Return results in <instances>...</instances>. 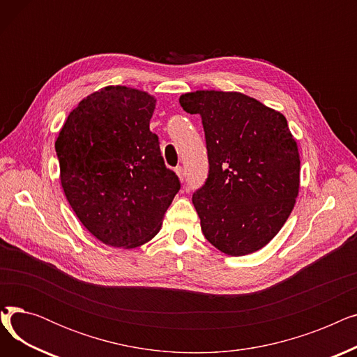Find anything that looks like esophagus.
<instances>
[{"label": "esophagus", "mask_w": 357, "mask_h": 357, "mask_svg": "<svg viewBox=\"0 0 357 357\" xmlns=\"http://www.w3.org/2000/svg\"><path fill=\"white\" fill-rule=\"evenodd\" d=\"M175 172H176V175L179 176V179H181V181H183V179H185V171H183V167H182V166H178V167L175 169Z\"/></svg>", "instance_id": "34e87169"}]
</instances>
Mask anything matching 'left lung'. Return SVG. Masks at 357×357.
Returning <instances> with one entry per match:
<instances>
[{"label": "left lung", "instance_id": "obj_1", "mask_svg": "<svg viewBox=\"0 0 357 357\" xmlns=\"http://www.w3.org/2000/svg\"><path fill=\"white\" fill-rule=\"evenodd\" d=\"M181 107L199 114L208 178L192 195L201 230L230 256L257 252L288 220L299 190V153L287 119L240 92L182 93Z\"/></svg>", "mask_w": 357, "mask_h": 357}]
</instances>
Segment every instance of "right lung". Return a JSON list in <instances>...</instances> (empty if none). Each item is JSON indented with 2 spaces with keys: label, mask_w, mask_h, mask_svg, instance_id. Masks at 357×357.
Segmentation results:
<instances>
[{
  "label": "right lung",
  "mask_w": 357,
  "mask_h": 357,
  "mask_svg": "<svg viewBox=\"0 0 357 357\" xmlns=\"http://www.w3.org/2000/svg\"><path fill=\"white\" fill-rule=\"evenodd\" d=\"M156 100L128 86H105L70 111L54 149L61 182L84 227L112 248L152 240L181 190L149 128Z\"/></svg>",
  "instance_id": "obj_1"
}]
</instances>
